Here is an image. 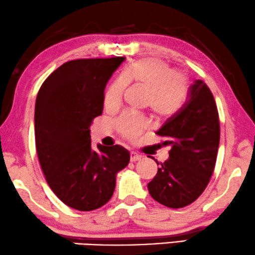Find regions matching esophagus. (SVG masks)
I'll return each instance as SVG.
<instances>
[{
	"label": "esophagus",
	"instance_id": "34e87169",
	"mask_svg": "<svg viewBox=\"0 0 255 255\" xmlns=\"http://www.w3.org/2000/svg\"><path fill=\"white\" fill-rule=\"evenodd\" d=\"M142 159V156L137 155L136 152H131L130 153V162H138V160Z\"/></svg>",
	"mask_w": 255,
	"mask_h": 255
}]
</instances>
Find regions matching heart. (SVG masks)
Segmentation results:
<instances>
[{"label": "heart", "instance_id": "1", "mask_svg": "<svg viewBox=\"0 0 255 255\" xmlns=\"http://www.w3.org/2000/svg\"><path fill=\"white\" fill-rule=\"evenodd\" d=\"M127 84L144 89L145 104L158 119H168L177 114L184 105L188 91V78L173 67L155 57H144L129 64L104 96L107 109L120 106ZM116 127L127 139L137 138L146 128V121L141 117L124 113L116 120Z\"/></svg>", "mask_w": 255, "mask_h": 255}]
</instances>
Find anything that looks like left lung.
Listing matches in <instances>:
<instances>
[{
	"label": "left lung",
	"instance_id": "1",
	"mask_svg": "<svg viewBox=\"0 0 255 255\" xmlns=\"http://www.w3.org/2000/svg\"><path fill=\"white\" fill-rule=\"evenodd\" d=\"M171 145L170 157L148 184L153 200L168 208H184L209 184L220 144V118L213 93L203 81L189 88L187 102L158 131ZM156 163L158 162L156 160Z\"/></svg>",
	"mask_w": 255,
	"mask_h": 255
}]
</instances>
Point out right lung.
<instances>
[{
	"instance_id": "add662e5",
	"label": "right lung",
	"mask_w": 255,
	"mask_h": 255,
	"mask_svg": "<svg viewBox=\"0 0 255 255\" xmlns=\"http://www.w3.org/2000/svg\"><path fill=\"white\" fill-rule=\"evenodd\" d=\"M124 56L63 63L39 89L34 110L35 148L45 179L68 207L98 209L112 198L116 177L129 163L121 145L91 148L90 126L103 113L107 81Z\"/></svg>"
}]
</instances>
